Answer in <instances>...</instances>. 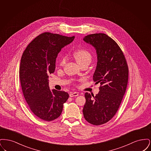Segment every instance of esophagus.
Segmentation results:
<instances>
[{"label": "esophagus", "instance_id": "34e87169", "mask_svg": "<svg viewBox=\"0 0 151 151\" xmlns=\"http://www.w3.org/2000/svg\"><path fill=\"white\" fill-rule=\"evenodd\" d=\"M79 96V93L78 92H71L70 93V96L71 97H76Z\"/></svg>", "mask_w": 151, "mask_h": 151}]
</instances>
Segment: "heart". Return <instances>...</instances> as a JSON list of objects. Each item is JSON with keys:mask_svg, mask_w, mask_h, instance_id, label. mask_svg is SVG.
I'll use <instances>...</instances> for the list:
<instances>
[{"mask_svg": "<svg viewBox=\"0 0 151 151\" xmlns=\"http://www.w3.org/2000/svg\"><path fill=\"white\" fill-rule=\"evenodd\" d=\"M73 55L80 65L86 62H91L92 59V55L89 51L84 49H80L76 51L73 53ZM67 61V58L63 56L60 60V65H63Z\"/></svg>", "mask_w": 151, "mask_h": 151, "instance_id": "obj_1", "label": "heart"}]
</instances>
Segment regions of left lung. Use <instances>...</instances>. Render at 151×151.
<instances>
[{"label": "left lung", "mask_w": 151, "mask_h": 151, "mask_svg": "<svg viewBox=\"0 0 151 151\" xmlns=\"http://www.w3.org/2000/svg\"><path fill=\"white\" fill-rule=\"evenodd\" d=\"M83 40L96 50L97 63L93 79L100 86L95 96L85 93L83 112L87 122L98 126L109 121L119 108L127 86L129 67L121 49L108 35L92 34Z\"/></svg>", "instance_id": "8db88e82"}]
</instances>
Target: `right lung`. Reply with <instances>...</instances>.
Wrapping results in <instances>:
<instances>
[{
  "mask_svg": "<svg viewBox=\"0 0 151 151\" xmlns=\"http://www.w3.org/2000/svg\"><path fill=\"white\" fill-rule=\"evenodd\" d=\"M74 38L45 32L29 43L22 54L19 70L22 91L31 111L43 121L58 118L69 97L65 91H51L48 78L55 71L58 54Z\"/></svg>",
  "mask_w": 151,
  "mask_h": 151,
  "instance_id": "add662e5",
  "label": "right lung"
}]
</instances>
